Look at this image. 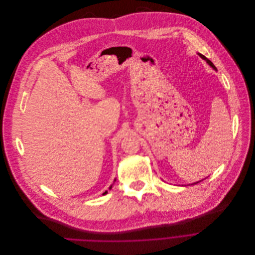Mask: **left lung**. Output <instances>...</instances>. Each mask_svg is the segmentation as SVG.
I'll use <instances>...</instances> for the list:
<instances>
[{
  "mask_svg": "<svg viewBox=\"0 0 255 255\" xmlns=\"http://www.w3.org/2000/svg\"><path fill=\"white\" fill-rule=\"evenodd\" d=\"M198 55H199V56H200V57H201V58H202V59H203V60H205V61H206V62H207V64H208V65H209V66H210V67H212V68H213V69H214V70H215V71H217V68H216V67H215V65H214V64H213V63H212V62H211V61H210V60H209V59H208V58H206V57H205V56H204V55H202V54H201V53H198ZM199 182H201V181H199ZM199 182H196V183H193V184H191V185H194V184H197V183H199Z\"/></svg>",
  "mask_w": 255,
  "mask_h": 255,
  "instance_id": "8db88e82",
  "label": "left lung"
}]
</instances>
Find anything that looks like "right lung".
<instances>
[{"label": "right lung", "instance_id": "1", "mask_svg": "<svg viewBox=\"0 0 255 255\" xmlns=\"http://www.w3.org/2000/svg\"><path fill=\"white\" fill-rule=\"evenodd\" d=\"M116 181H117V179H115V181H114V184H115V182H116ZM114 184H113V185H111V186H110V188H109V190H111V189H112V188H113V186H114ZM106 194H108V191H106V192H105V193H104V194H103V195H106Z\"/></svg>", "mask_w": 255, "mask_h": 255}]
</instances>
